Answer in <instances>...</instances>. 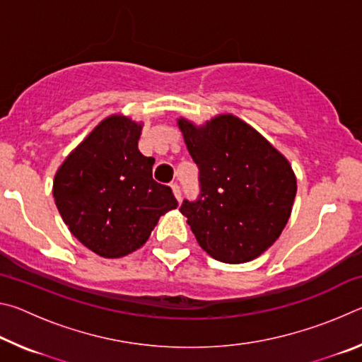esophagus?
<instances>
[{
    "label": "esophagus",
    "mask_w": 362,
    "mask_h": 362,
    "mask_svg": "<svg viewBox=\"0 0 362 362\" xmlns=\"http://www.w3.org/2000/svg\"><path fill=\"white\" fill-rule=\"evenodd\" d=\"M170 188H173V192H174V196H175V198L177 199H182V189H180V185H179V183H173V185H170Z\"/></svg>",
    "instance_id": "esophagus-1"
}]
</instances>
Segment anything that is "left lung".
<instances>
[{"label": "left lung", "instance_id": "obj_1", "mask_svg": "<svg viewBox=\"0 0 362 362\" xmlns=\"http://www.w3.org/2000/svg\"><path fill=\"white\" fill-rule=\"evenodd\" d=\"M179 127L199 169L198 198L180 206L196 241L220 262L255 259L291 217L297 180L289 161L233 115L201 127L179 119Z\"/></svg>", "mask_w": 362, "mask_h": 362}]
</instances>
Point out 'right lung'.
<instances>
[{"label": "right lung", "instance_id": "add662e5", "mask_svg": "<svg viewBox=\"0 0 362 362\" xmlns=\"http://www.w3.org/2000/svg\"><path fill=\"white\" fill-rule=\"evenodd\" d=\"M142 126L110 116L73 150L54 179V199L73 236L107 259L137 250L175 209L173 189L153 180L155 158L139 151Z\"/></svg>", "mask_w": 362, "mask_h": 362}]
</instances>
